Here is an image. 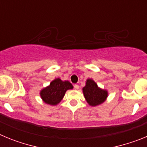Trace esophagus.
Returning <instances> with one entry per match:
<instances>
[{"label": "esophagus", "mask_w": 147, "mask_h": 147, "mask_svg": "<svg viewBox=\"0 0 147 147\" xmlns=\"http://www.w3.org/2000/svg\"><path fill=\"white\" fill-rule=\"evenodd\" d=\"M74 87L75 90H78L79 88H80V87H79V85H74Z\"/></svg>", "instance_id": "obj_1"}]
</instances>
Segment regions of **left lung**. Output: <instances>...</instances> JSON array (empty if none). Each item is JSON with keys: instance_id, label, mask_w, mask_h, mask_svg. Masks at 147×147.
<instances>
[{"instance_id": "obj_1", "label": "left lung", "mask_w": 147, "mask_h": 147, "mask_svg": "<svg viewBox=\"0 0 147 147\" xmlns=\"http://www.w3.org/2000/svg\"><path fill=\"white\" fill-rule=\"evenodd\" d=\"M82 91L87 102L93 107L103 103L108 96L107 90L98 88L96 83L91 79L87 80Z\"/></svg>"}]
</instances>
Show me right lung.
<instances>
[{
	"mask_svg": "<svg viewBox=\"0 0 147 147\" xmlns=\"http://www.w3.org/2000/svg\"><path fill=\"white\" fill-rule=\"evenodd\" d=\"M73 85L68 81H62L59 78L55 79L46 88L41 90L40 94L42 101L50 105H57L63 98L67 90L73 89Z\"/></svg>",
	"mask_w": 147,
	"mask_h": 147,
	"instance_id": "obj_1",
	"label": "right lung"
}]
</instances>
